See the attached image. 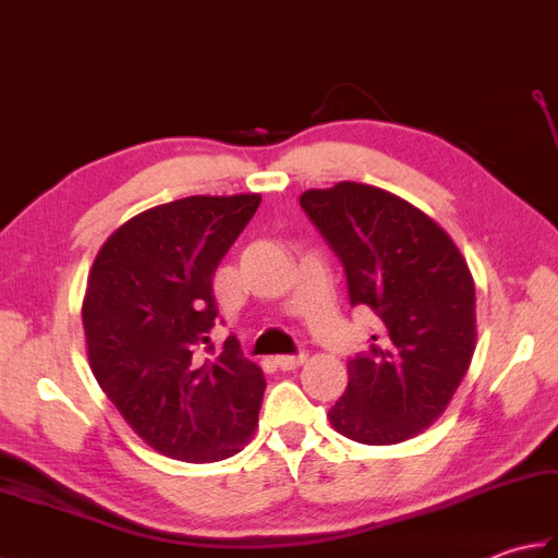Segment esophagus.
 Masks as SVG:
<instances>
[{
    "instance_id": "1",
    "label": "esophagus",
    "mask_w": 558,
    "mask_h": 558,
    "mask_svg": "<svg viewBox=\"0 0 558 558\" xmlns=\"http://www.w3.org/2000/svg\"><path fill=\"white\" fill-rule=\"evenodd\" d=\"M304 360H306L304 352H300V354H278L276 364H278V369L290 372V369H298L300 364H304Z\"/></svg>"
}]
</instances>
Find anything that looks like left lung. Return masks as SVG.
Instances as JSON below:
<instances>
[{
	"mask_svg": "<svg viewBox=\"0 0 558 558\" xmlns=\"http://www.w3.org/2000/svg\"><path fill=\"white\" fill-rule=\"evenodd\" d=\"M300 206L340 258L350 306L378 316L348 362L336 429L366 446L422 434L448 408L475 352V282L453 240L400 196L369 184L310 189Z\"/></svg>",
	"mask_w": 558,
	"mask_h": 558,
	"instance_id": "left-lung-1",
	"label": "left lung"
}]
</instances>
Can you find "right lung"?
Returning a JSON list of instances; mask_svg holds the SVG:
<instances>
[{"label": "right lung", "mask_w": 558, "mask_h": 558, "mask_svg": "<svg viewBox=\"0 0 558 558\" xmlns=\"http://www.w3.org/2000/svg\"><path fill=\"white\" fill-rule=\"evenodd\" d=\"M258 204V194H236L156 206L112 232L93 260L81 310L93 376L168 458L225 460L258 424L264 372L236 340L216 352L206 336L218 316L213 272Z\"/></svg>", "instance_id": "add662e5"}]
</instances>
